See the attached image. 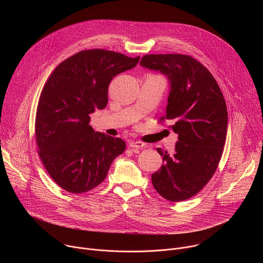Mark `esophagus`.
Wrapping results in <instances>:
<instances>
[{"label": "esophagus", "instance_id": "obj_1", "mask_svg": "<svg viewBox=\"0 0 263 263\" xmlns=\"http://www.w3.org/2000/svg\"><path fill=\"white\" fill-rule=\"evenodd\" d=\"M145 143H143V142H141V141H137V140H131V141H129V146L132 148V149H140V148H142V147H145Z\"/></svg>", "mask_w": 263, "mask_h": 263}]
</instances>
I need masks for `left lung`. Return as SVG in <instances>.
Masks as SVG:
<instances>
[{"mask_svg":"<svg viewBox=\"0 0 263 263\" xmlns=\"http://www.w3.org/2000/svg\"><path fill=\"white\" fill-rule=\"evenodd\" d=\"M140 64L166 74L171 82L166 114L178 134L175 153L157 148L163 164L152 175L156 192L171 202L197 195L209 182L221 158L228 127L226 101L211 72L182 54H148Z\"/></svg>","mask_w":263,"mask_h":263,"instance_id":"1","label":"left lung"}]
</instances>
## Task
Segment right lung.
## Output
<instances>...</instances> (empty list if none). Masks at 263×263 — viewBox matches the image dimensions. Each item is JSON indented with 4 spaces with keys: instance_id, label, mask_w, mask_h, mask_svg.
<instances>
[{
    "instance_id": "1",
    "label": "right lung",
    "mask_w": 263,
    "mask_h": 263,
    "mask_svg": "<svg viewBox=\"0 0 263 263\" xmlns=\"http://www.w3.org/2000/svg\"><path fill=\"white\" fill-rule=\"evenodd\" d=\"M138 61L139 56L84 50L62 61L47 80L37 104L35 140L48 174L62 190L91 191L124 153L125 141L95 132L90 115L106 107L111 80Z\"/></svg>"
}]
</instances>
